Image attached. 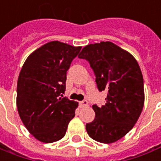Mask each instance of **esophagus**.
Segmentation results:
<instances>
[{"label":"esophagus","instance_id":"obj_1","mask_svg":"<svg viewBox=\"0 0 161 161\" xmlns=\"http://www.w3.org/2000/svg\"><path fill=\"white\" fill-rule=\"evenodd\" d=\"M80 106H81V107H84V106H87V105H88V101H87L86 100L80 101Z\"/></svg>","mask_w":161,"mask_h":161}]
</instances>
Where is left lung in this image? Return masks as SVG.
<instances>
[{
  "mask_svg": "<svg viewBox=\"0 0 161 161\" xmlns=\"http://www.w3.org/2000/svg\"><path fill=\"white\" fill-rule=\"evenodd\" d=\"M79 58L88 60L96 75L99 91L108 92L101 107L86 125L89 136L104 144L115 142L134 127L145 102L143 75L131 54L110 42L87 45Z\"/></svg>",
  "mask_w": 161,
  "mask_h": 161,
  "instance_id": "1",
  "label": "left lung"
}]
</instances>
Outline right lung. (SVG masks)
Returning a JSON list of instances; mask_svg holds the SVG:
<instances>
[{
    "instance_id": "add662e5",
    "label": "right lung",
    "mask_w": 161,
    "mask_h": 161,
    "mask_svg": "<svg viewBox=\"0 0 161 161\" xmlns=\"http://www.w3.org/2000/svg\"><path fill=\"white\" fill-rule=\"evenodd\" d=\"M81 46L58 41L33 51L25 60L17 81L16 105L28 131L43 143L60 141L75 116L78 102L63 97L66 71Z\"/></svg>"
}]
</instances>
